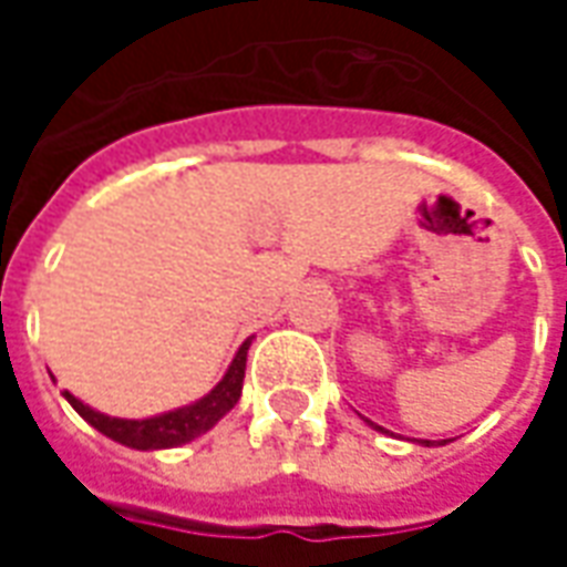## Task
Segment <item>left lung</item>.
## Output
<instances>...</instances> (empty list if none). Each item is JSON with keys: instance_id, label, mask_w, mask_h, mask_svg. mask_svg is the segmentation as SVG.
<instances>
[{"instance_id": "obj_1", "label": "left lung", "mask_w": 567, "mask_h": 567, "mask_svg": "<svg viewBox=\"0 0 567 567\" xmlns=\"http://www.w3.org/2000/svg\"><path fill=\"white\" fill-rule=\"evenodd\" d=\"M425 443H427V440H425Z\"/></svg>"}]
</instances>
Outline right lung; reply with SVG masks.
Instances as JSON below:
<instances>
[{"label": "right lung", "instance_id": "add662e5", "mask_svg": "<svg viewBox=\"0 0 567 567\" xmlns=\"http://www.w3.org/2000/svg\"><path fill=\"white\" fill-rule=\"evenodd\" d=\"M246 355L248 343H243L230 370L224 373V380L206 398H199L197 404L182 406V410H173V413H163V416L154 419L103 416V413L81 404L79 398H72L69 392L63 394H66L69 404L79 410V416L87 419L96 431H103L105 437L117 440L124 446H133V450H169V446H182V443L194 440L203 431H209L224 413L234 410L239 394H243V380H246Z\"/></svg>", "mask_w": 567, "mask_h": 567}]
</instances>
